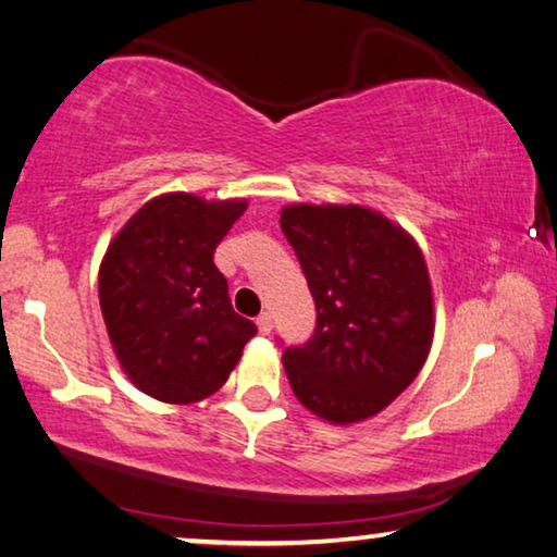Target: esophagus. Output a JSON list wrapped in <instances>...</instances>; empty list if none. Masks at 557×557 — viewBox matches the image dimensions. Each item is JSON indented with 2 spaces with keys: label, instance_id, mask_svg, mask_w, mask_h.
Here are the masks:
<instances>
[{
  "label": "esophagus",
  "instance_id": "34e87169",
  "mask_svg": "<svg viewBox=\"0 0 557 557\" xmlns=\"http://www.w3.org/2000/svg\"><path fill=\"white\" fill-rule=\"evenodd\" d=\"M257 325H259V331H261L263 335H269V333H271V327H273L271 315H269V313H261V315L257 318Z\"/></svg>",
  "mask_w": 557,
  "mask_h": 557
}]
</instances>
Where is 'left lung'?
I'll use <instances>...</instances> for the list:
<instances>
[{
    "label": "left lung",
    "instance_id": "obj_1",
    "mask_svg": "<svg viewBox=\"0 0 557 557\" xmlns=\"http://www.w3.org/2000/svg\"><path fill=\"white\" fill-rule=\"evenodd\" d=\"M281 230L315 300V333L284 350L298 403L331 424L380 414L434 341V294L414 236L362 205H288Z\"/></svg>",
    "mask_w": 557,
    "mask_h": 557
}]
</instances>
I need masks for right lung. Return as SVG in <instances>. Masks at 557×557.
Segmentation results:
<instances>
[{"mask_svg": "<svg viewBox=\"0 0 557 557\" xmlns=\"http://www.w3.org/2000/svg\"><path fill=\"white\" fill-rule=\"evenodd\" d=\"M246 199L165 193L108 244L98 298L115 358L160 403L193 405L224 385L257 325L234 313L214 249Z\"/></svg>", "mask_w": 557, "mask_h": 557, "instance_id": "obj_1", "label": "right lung"}]
</instances>
